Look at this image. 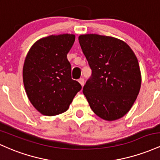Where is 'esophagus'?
Segmentation results:
<instances>
[{
    "mask_svg": "<svg viewBox=\"0 0 160 160\" xmlns=\"http://www.w3.org/2000/svg\"><path fill=\"white\" fill-rule=\"evenodd\" d=\"M78 82H80V85H81L82 86L84 85V79H83V78H80V79H79Z\"/></svg>",
    "mask_w": 160,
    "mask_h": 160,
    "instance_id": "1",
    "label": "esophagus"
}]
</instances>
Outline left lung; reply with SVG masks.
Listing matches in <instances>:
<instances>
[{"label":"left lung","mask_w":160,"mask_h":160,"mask_svg":"<svg viewBox=\"0 0 160 160\" xmlns=\"http://www.w3.org/2000/svg\"><path fill=\"white\" fill-rule=\"evenodd\" d=\"M78 40L92 69L82 92L100 118L118 120L129 111L140 91L137 57L126 42L113 37L88 34Z\"/></svg>","instance_id":"1"}]
</instances>
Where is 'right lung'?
<instances>
[{"mask_svg":"<svg viewBox=\"0 0 160 160\" xmlns=\"http://www.w3.org/2000/svg\"><path fill=\"white\" fill-rule=\"evenodd\" d=\"M74 34L50 35L38 40L24 62L23 83L32 105L45 116H56L68 109L81 85L71 79L67 54Z\"/></svg>","mask_w":160,"mask_h":160,"instance_id":"add662e5","label":"right lung"}]
</instances>
